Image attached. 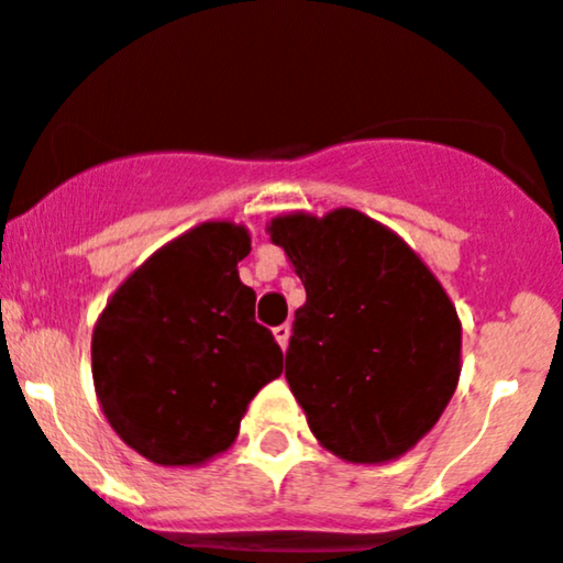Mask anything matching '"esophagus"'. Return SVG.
<instances>
[{"label":"esophagus","mask_w":563,"mask_h":563,"mask_svg":"<svg viewBox=\"0 0 563 563\" xmlns=\"http://www.w3.org/2000/svg\"><path fill=\"white\" fill-rule=\"evenodd\" d=\"M272 332H275V341L280 343V349H283V352H286V349H288V338H291V327L280 324V327H275V330H272Z\"/></svg>","instance_id":"esophagus-1"}]
</instances>
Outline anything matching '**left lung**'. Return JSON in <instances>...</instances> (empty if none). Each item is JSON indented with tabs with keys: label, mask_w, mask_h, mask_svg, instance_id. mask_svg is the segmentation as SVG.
Here are the masks:
<instances>
[{
	"label": "left lung",
	"mask_w": 563,
	"mask_h": 563,
	"mask_svg": "<svg viewBox=\"0 0 563 563\" xmlns=\"http://www.w3.org/2000/svg\"><path fill=\"white\" fill-rule=\"evenodd\" d=\"M302 280L286 379L313 438L385 465L427 438L462 371V321L420 255L357 209L294 211L266 225Z\"/></svg>",
	"instance_id": "obj_1"
}]
</instances>
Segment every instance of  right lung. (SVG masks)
I'll use <instances>...</instances> for the list:
<instances>
[{"label": "right lung", "instance_id": "right-lung-1", "mask_svg": "<svg viewBox=\"0 0 563 563\" xmlns=\"http://www.w3.org/2000/svg\"><path fill=\"white\" fill-rule=\"evenodd\" d=\"M250 233L200 222L156 250L109 297L92 327V385L109 427L162 467H200L236 440L283 352L239 280Z\"/></svg>", "mask_w": 563, "mask_h": 563}]
</instances>
